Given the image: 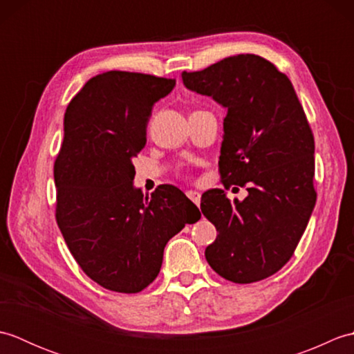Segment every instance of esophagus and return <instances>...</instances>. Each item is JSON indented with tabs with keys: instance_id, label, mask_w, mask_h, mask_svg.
<instances>
[{
	"instance_id": "1",
	"label": "esophagus",
	"mask_w": 354,
	"mask_h": 354,
	"mask_svg": "<svg viewBox=\"0 0 354 354\" xmlns=\"http://www.w3.org/2000/svg\"><path fill=\"white\" fill-rule=\"evenodd\" d=\"M187 196L193 202V204H196L198 207L201 205V193L199 192H194V190H189L187 192Z\"/></svg>"
}]
</instances>
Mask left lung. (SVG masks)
Instances as JSON below:
<instances>
[{
	"label": "left lung",
	"mask_w": 354,
	"mask_h": 354,
	"mask_svg": "<svg viewBox=\"0 0 354 354\" xmlns=\"http://www.w3.org/2000/svg\"><path fill=\"white\" fill-rule=\"evenodd\" d=\"M183 82L228 109L221 179L227 190H248L232 202L221 189L202 194V213L219 232L205 259L228 281L265 280L290 260L317 202L315 140L304 109L289 77L257 55L184 71Z\"/></svg>",
	"instance_id": "left-lung-1"
}]
</instances>
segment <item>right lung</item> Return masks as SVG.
Returning a JSON list of instances; mask_svg holds the SVG:
<instances>
[{
	"label": "right lung",
	"mask_w": 354,
	"mask_h": 354,
	"mask_svg": "<svg viewBox=\"0 0 354 354\" xmlns=\"http://www.w3.org/2000/svg\"><path fill=\"white\" fill-rule=\"evenodd\" d=\"M175 79L108 71L73 97L55 161L56 221L73 257L102 288L137 293L160 274L164 248L199 208L173 185L133 187L153 104Z\"/></svg>",
	"instance_id": "right-lung-1"
}]
</instances>
